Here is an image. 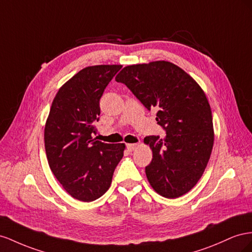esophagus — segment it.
I'll return each mask as SVG.
<instances>
[{"label":"esophagus","instance_id":"obj_1","mask_svg":"<svg viewBox=\"0 0 252 252\" xmlns=\"http://www.w3.org/2000/svg\"><path fill=\"white\" fill-rule=\"evenodd\" d=\"M137 147L138 143H128V145H126V149L130 151V152H132V151H134Z\"/></svg>","mask_w":252,"mask_h":252}]
</instances>
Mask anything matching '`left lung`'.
I'll return each instance as SVG.
<instances>
[{"mask_svg": "<svg viewBox=\"0 0 252 252\" xmlns=\"http://www.w3.org/2000/svg\"><path fill=\"white\" fill-rule=\"evenodd\" d=\"M126 84L166 131L147 136L152 161L147 178L161 196L177 198L197 184L209 161L214 132L211 107L202 88L184 69L168 61L128 65L115 78Z\"/></svg>", "mask_w": 252, "mask_h": 252, "instance_id": "8db88e82", "label": "left lung"}]
</instances>
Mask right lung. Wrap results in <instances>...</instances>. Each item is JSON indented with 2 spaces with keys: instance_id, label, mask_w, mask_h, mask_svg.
<instances>
[{
  "instance_id": "1",
  "label": "right lung",
  "mask_w": 252,
  "mask_h": 252,
  "mask_svg": "<svg viewBox=\"0 0 252 252\" xmlns=\"http://www.w3.org/2000/svg\"><path fill=\"white\" fill-rule=\"evenodd\" d=\"M122 65L81 69L57 93L44 128L49 168L70 196L93 202L109 190L125 143H104L96 135L99 101Z\"/></svg>"
}]
</instances>
